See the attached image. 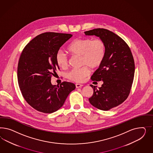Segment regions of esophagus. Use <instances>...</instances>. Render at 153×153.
<instances>
[{
  "label": "esophagus",
  "instance_id": "esophagus-1",
  "mask_svg": "<svg viewBox=\"0 0 153 153\" xmlns=\"http://www.w3.org/2000/svg\"><path fill=\"white\" fill-rule=\"evenodd\" d=\"M82 86H83V85H82V84H79V83H76V88H81Z\"/></svg>",
  "mask_w": 153,
  "mask_h": 153
}]
</instances>
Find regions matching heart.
Segmentation results:
<instances>
[{"mask_svg": "<svg viewBox=\"0 0 153 153\" xmlns=\"http://www.w3.org/2000/svg\"><path fill=\"white\" fill-rule=\"evenodd\" d=\"M67 49L71 55L81 56V65H85L71 70L67 76L73 81L81 82L90 73L88 67L96 69L102 65L106 55L107 45L104 40L100 38H77L70 42ZM56 62L60 68H65L68 65V58L59 51L56 54Z\"/></svg>", "mask_w": 153, "mask_h": 153, "instance_id": "obj_1", "label": "heart"}]
</instances>
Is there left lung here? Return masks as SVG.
Returning a JSON list of instances; mask_svg holds the SVG:
<instances>
[{"mask_svg":"<svg viewBox=\"0 0 153 153\" xmlns=\"http://www.w3.org/2000/svg\"><path fill=\"white\" fill-rule=\"evenodd\" d=\"M86 35H95L106 43L104 60L91 76L93 81H103L101 88H93L88 99L94 107L108 111L125 101L130 94L134 77V62L130 47L121 37L105 28L85 31Z\"/></svg>","mask_w":153,"mask_h":153,"instance_id":"obj_1","label":"left lung"}]
</instances>
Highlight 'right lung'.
I'll return each mask as SVG.
<instances>
[{
    "label": "right lung",
    "instance_id": "1",
    "mask_svg": "<svg viewBox=\"0 0 153 153\" xmlns=\"http://www.w3.org/2000/svg\"><path fill=\"white\" fill-rule=\"evenodd\" d=\"M72 36L70 33H42L24 48L19 59L17 78L22 95L28 104L37 111L51 113L63 106L74 83L64 81L53 85L52 76L59 70L56 54Z\"/></svg>",
    "mask_w": 153,
    "mask_h": 153
}]
</instances>
